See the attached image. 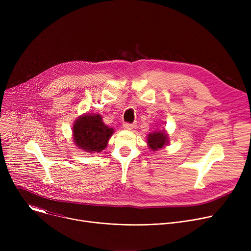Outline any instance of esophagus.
<instances>
[{
	"label": "esophagus",
	"mask_w": 251,
	"mask_h": 251,
	"mask_svg": "<svg viewBox=\"0 0 251 251\" xmlns=\"http://www.w3.org/2000/svg\"><path fill=\"white\" fill-rule=\"evenodd\" d=\"M135 127H136L135 124H130V123H124V124H123V128H124L125 130H132V129H134Z\"/></svg>",
	"instance_id": "obj_1"
}]
</instances>
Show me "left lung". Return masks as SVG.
I'll list each match as a JSON object with an SVG mask.
<instances>
[{"label": "left lung", "instance_id": "1", "mask_svg": "<svg viewBox=\"0 0 251 251\" xmlns=\"http://www.w3.org/2000/svg\"><path fill=\"white\" fill-rule=\"evenodd\" d=\"M147 143L150 149H152L153 151H158L159 149H162L163 147L168 145L169 138L164 130L155 131L148 135Z\"/></svg>", "mask_w": 251, "mask_h": 251}]
</instances>
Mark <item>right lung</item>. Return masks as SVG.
Here are the masks:
<instances>
[{
    "label": "right lung",
    "mask_w": 251,
    "mask_h": 251,
    "mask_svg": "<svg viewBox=\"0 0 251 251\" xmlns=\"http://www.w3.org/2000/svg\"><path fill=\"white\" fill-rule=\"evenodd\" d=\"M114 130L105 125L99 114H84L75 120L73 133L75 145L88 153L101 152Z\"/></svg>",
    "instance_id": "obj_1"
}]
</instances>
